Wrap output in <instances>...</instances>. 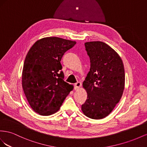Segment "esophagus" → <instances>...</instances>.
<instances>
[{
	"instance_id": "esophagus-1",
	"label": "esophagus",
	"mask_w": 147,
	"mask_h": 147,
	"mask_svg": "<svg viewBox=\"0 0 147 147\" xmlns=\"http://www.w3.org/2000/svg\"><path fill=\"white\" fill-rule=\"evenodd\" d=\"M81 82H76V83L74 84V89L75 90H78V89H79V88L81 87Z\"/></svg>"
}]
</instances>
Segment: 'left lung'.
Masks as SVG:
<instances>
[{
  "label": "left lung",
  "instance_id": "obj_1",
  "mask_svg": "<svg viewBox=\"0 0 147 147\" xmlns=\"http://www.w3.org/2000/svg\"><path fill=\"white\" fill-rule=\"evenodd\" d=\"M85 47L90 68L83 82L87 98L81 109L88 118L100 119L110 114L122 97L124 65L118 54L103 42H89Z\"/></svg>",
  "mask_w": 147,
  "mask_h": 147
}]
</instances>
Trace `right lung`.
Listing matches in <instances>:
<instances>
[{
	"label": "right lung",
	"instance_id": "add662e5",
	"mask_svg": "<svg viewBox=\"0 0 147 147\" xmlns=\"http://www.w3.org/2000/svg\"><path fill=\"white\" fill-rule=\"evenodd\" d=\"M76 42L57 37L36 41L28 52L22 72V87L31 108L42 116L59 110L73 89L64 81L60 61Z\"/></svg>",
	"mask_w": 147,
	"mask_h": 147
}]
</instances>
